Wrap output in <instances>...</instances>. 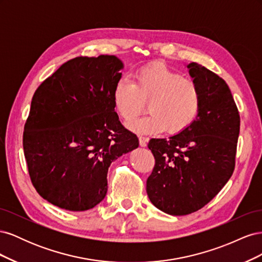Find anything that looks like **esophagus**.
<instances>
[{
	"label": "esophagus",
	"mask_w": 262,
	"mask_h": 262,
	"mask_svg": "<svg viewBox=\"0 0 262 262\" xmlns=\"http://www.w3.org/2000/svg\"><path fill=\"white\" fill-rule=\"evenodd\" d=\"M139 142H140V145H141L142 147H144V146H146V144H147L148 138L143 137V136H140V137H139Z\"/></svg>",
	"instance_id": "1"
}]
</instances>
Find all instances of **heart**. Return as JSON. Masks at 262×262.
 Segmentation results:
<instances>
[{
	"instance_id": "obj_1",
	"label": "heart",
	"mask_w": 262,
	"mask_h": 262,
	"mask_svg": "<svg viewBox=\"0 0 262 262\" xmlns=\"http://www.w3.org/2000/svg\"><path fill=\"white\" fill-rule=\"evenodd\" d=\"M149 115L128 124L137 133L177 134L192 124L202 105V92L192 78L184 77L163 63L139 69L133 82L119 80L113 90L115 112L131 121L145 108Z\"/></svg>"
}]
</instances>
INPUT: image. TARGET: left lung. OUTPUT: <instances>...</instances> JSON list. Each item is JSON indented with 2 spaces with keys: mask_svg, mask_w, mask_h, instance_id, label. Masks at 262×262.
Listing matches in <instances>:
<instances>
[{
  "mask_svg": "<svg viewBox=\"0 0 262 262\" xmlns=\"http://www.w3.org/2000/svg\"><path fill=\"white\" fill-rule=\"evenodd\" d=\"M187 68L202 92L199 115L186 130L147 145L155 166L146 192L170 215L200 210L221 191L233 175L239 136V113L226 82L195 62Z\"/></svg>",
  "mask_w": 262,
  "mask_h": 262,
  "instance_id": "1",
  "label": "left lung"
}]
</instances>
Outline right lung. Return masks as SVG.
I'll return each instance as SVG.
<instances>
[{
  "label": "right lung",
  "mask_w": 262,
  "mask_h": 262,
  "mask_svg": "<svg viewBox=\"0 0 262 262\" xmlns=\"http://www.w3.org/2000/svg\"><path fill=\"white\" fill-rule=\"evenodd\" d=\"M122 68L115 55L77 57L36 90L24 154L35 189L51 204L93 209L107 193L110 164L139 146L114 109L113 90Z\"/></svg>",
  "instance_id": "add662e5"
}]
</instances>
